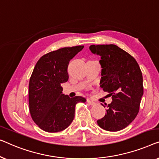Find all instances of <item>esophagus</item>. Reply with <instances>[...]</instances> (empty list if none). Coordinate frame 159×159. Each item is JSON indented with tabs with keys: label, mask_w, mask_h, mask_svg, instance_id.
I'll use <instances>...</instances> for the list:
<instances>
[{
	"label": "esophagus",
	"mask_w": 159,
	"mask_h": 159,
	"mask_svg": "<svg viewBox=\"0 0 159 159\" xmlns=\"http://www.w3.org/2000/svg\"><path fill=\"white\" fill-rule=\"evenodd\" d=\"M87 102H88L90 105H92V106H93V105H95V104H96L95 102H93V101H91V100H90L89 99H87Z\"/></svg>",
	"instance_id": "34e87169"
}]
</instances>
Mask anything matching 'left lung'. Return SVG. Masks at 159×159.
<instances>
[{
	"label": "left lung",
	"mask_w": 159,
	"mask_h": 159,
	"mask_svg": "<svg viewBox=\"0 0 159 159\" xmlns=\"http://www.w3.org/2000/svg\"><path fill=\"white\" fill-rule=\"evenodd\" d=\"M89 50L99 55L102 67L100 87L111 96L106 114L97 120L107 131L121 130L135 120L143 94V75L135 58L115 44H92Z\"/></svg>",
	"instance_id": "left-lung-1"
}]
</instances>
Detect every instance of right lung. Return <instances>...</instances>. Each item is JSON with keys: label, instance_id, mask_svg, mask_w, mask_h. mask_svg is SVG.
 <instances>
[{"label": "right lung", "instance_id": "right-lung-1", "mask_svg": "<svg viewBox=\"0 0 159 159\" xmlns=\"http://www.w3.org/2000/svg\"><path fill=\"white\" fill-rule=\"evenodd\" d=\"M84 46L63 48L43 55L33 70L29 84V104L32 120L48 133L66 129L74 119L75 107L86 102L82 97L62 93L61 84L68 80V66Z\"/></svg>", "mask_w": 159, "mask_h": 159}]
</instances>
